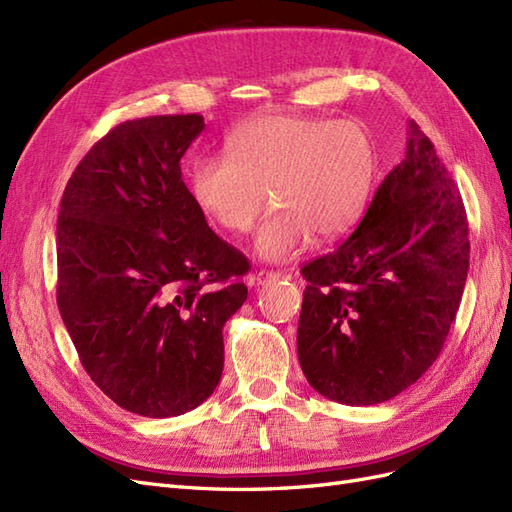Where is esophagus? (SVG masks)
I'll use <instances>...</instances> for the list:
<instances>
[{"label":"esophagus","instance_id":"34e87169","mask_svg":"<svg viewBox=\"0 0 512 512\" xmlns=\"http://www.w3.org/2000/svg\"><path fill=\"white\" fill-rule=\"evenodd\" d=\"M280 277H282L280 271H258V273L254 275V282H256L258 286H265V284H269V282L280 280Z\"/></svg>","mask_w":512,"mask_h":512}]
</instances>
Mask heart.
<instances>
[{
  "label": "heart",
  "mask_w": 512,
  "mask_h": 512,
  "mask_svg": "<svg viewBox=\"0 0 512 512\" xmlns=\"http://www.w3.org/2000/svg\"><path fill=\"white\" fill-rule=\"evenodd\" d=\"M226 158L198 156L188 170L194 205L232 235L256 232V254L288 260L309 237L335 239L363 215L378 175L369 130L352 119L269 115L226 138Z\"/></svg>",
  "instance_id": "heart-1"
}]
</instances>
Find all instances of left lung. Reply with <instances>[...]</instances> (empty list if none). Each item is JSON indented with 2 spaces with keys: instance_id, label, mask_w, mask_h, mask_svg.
Instances as JSON below:
<instances>
[{
  "instance_id": "left-lung-1",
  "label": "left lung",
  "mask_w": 512,
  "mask_h": 512,
  "mask_svg": "<svg viewBox=\"0 0 512 512\" xmlns=\"http://www.w3.org/2000/svg\"><path fill=\"white\" fill-rule=\"evenodd\" d=\"M406 158L361 224L301 269L297 331L307 382L337 404L374 406L438 359L470 269L468 218L433 143L408 123Z\"/></svg>"
}]
</instances>
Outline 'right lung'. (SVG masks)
I'll list each match as a JSON object with an SVG mask.
<instances>
[{"instance_id": "add662e5", "label": "right lung", "mask_w": 512, "mask_h": 512, "mask_svg": "<svg viewBox=\"0 0 512 512\" xmlns=\"http://www.w3.org/2000/svg\"><path fill=\"white\" fill-rule=\"evenodd\" d=\"M200 115L123 121L61 196L57 305L79 359L123 410H194L224 369V324L250 262L207 226L181 179Z\"/></svg>"}]
</instances>
